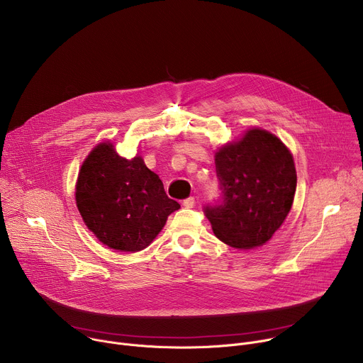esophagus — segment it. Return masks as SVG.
Here are the masks:
<instances>
[{"label": "esophagus", "mask_w": 363, "mask_h": 363, "mask_svg": "<svg viewBox=\"0 0 363 363\" xmlns=\"http://www.w3.org/2000/svg\"><path fill=\"white\" fill-rule=\"evenodd\" d=\"M184 206H186V208H194L195 206V198L194 196H189L184 201Z\"/></svg>", "instance_id": "esophagus-1"}]
</instances>
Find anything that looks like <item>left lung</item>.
<instances>
[{
	"label": "left lung",
	"mask_w": 363,
	"mask_h": 363,
	"mask_svg": "<svg viewBox=\"0 0 363 363\" xmlns=\"http://www.w3.org/2000/svg\"><path fill=\"white\" fill-rule=\"evenodd\" d=\"M224 203L205 208L213 231L227 245H264L287 218L297 174L290 149L274 133L250 128L216 152Z\"/></svg>",
	"instance_id": "left-lung-1"
}]
</instances>
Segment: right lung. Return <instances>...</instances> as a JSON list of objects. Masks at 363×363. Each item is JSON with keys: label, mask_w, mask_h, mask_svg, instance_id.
<instances>
[{"label": "right lung", "mask_w": 363, "mask_h": 363, "mask_svg": "<svg viewBox=\"0 0 363 363\" xmlns=\"http://www.w3.org/2000/svg\"><path fill=\"white\" fill-rule=\"evenodd\" d=\"M74 196L94 237L112 250L128 252L146 248L168 217L181 208L139 153L123 158L111 140L97 143L83 161Z\"/></svg>", "instance_id": "1"}]
</instances>
